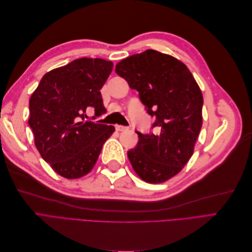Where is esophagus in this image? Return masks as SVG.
<instances>
[{
    "label": "esophagus",
    "mask_w": 252,
    "mask_h": 252,
    "mask_svg": "<svg viewBox=\"0 0 252 252\" xmlns=\"http://www.w3.org/2000/svg\"><path fill=\"white\" fill-rule=\"evenodd\" d=\"M116 129H117L118 131H126V130H128V127L122 126V125H117V126H116Z\"/></svg>",
    "instance_id": "1"
}]
</instances>
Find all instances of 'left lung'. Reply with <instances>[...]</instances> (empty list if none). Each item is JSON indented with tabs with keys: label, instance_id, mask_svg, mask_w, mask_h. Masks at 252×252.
Masks as SVG:
<instances>
[{
	"label": "left lung",
	"instance_id": "1",
	"mask_svg": "<svg viewBox=\"0 0 252 252\" xmlns=\"http://www.w3.org/2000/svg\"><path fill=\"white\" fill-rule=\"evenodd\" d=\"M116 72L139 93L158 133L139 135L127 151L132 168L148 183L178 174L193 154L202 128L203 95L187 66L175 58L148 49L122 60Z\"/></svg>",
	"mask_w": 252,
	"mask_h": 252
}]
</instances>
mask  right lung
<instances>
[{
  "label": "right lung",
  "instance_id": "right-lung-1",
  "mask_svg": "<svg viewBox=\"0 0 252 252\" xmlns=\"http://www.w3.org/2000/svg\"><path fill=\"white\" fill-rule=\"evenodd\" d=\"M113 64L82 58L56 68L40 81L29 100L28 125L45 162L66 179L86 175L96 162L113 126L86 120V110L104 109L100 90Z\"/></svg>",
  "mask_w": 252,
  "mask_h": 252
}]
</instances>
